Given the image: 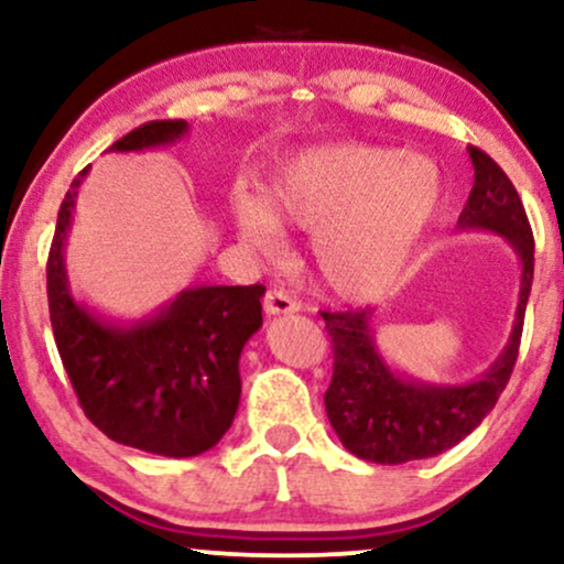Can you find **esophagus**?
I'll return each mask as SVG.
<instances>
[{
  "label": "esophagus",
  "mask_w": 564,
  "mask_h": 564,
  "mask_svg": "<svg viewBox=\"0 0 564 564\" xmlns=\"http://www.w3.org/2000/svg\"><path fill=\"white\" fill-rule=\"evenodd\" d=\"M296 310H300V304L291 300L283 289H270L264 294V313L268 315H289L296 313Z\"/></svg>",
  "instance_id": "34e87169"
}]
</instances>
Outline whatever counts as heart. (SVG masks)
Masks as SVG:
<instances>
[{
  "mask_svg": "<svg viewBox=\"0 0 564 564\" xmlns=\"http://www.w3.org/2000/svg\"><path fill=\"white\" fill-rule=\"evenodd\" d=\"M432 159L368 142L307 148L278 166L264 196L232 206L238 236L273 257L281 225L313 230V262L328 289L368 300L405 273L443 209Z\"/></svg>",
  "mask_w": 564,
  "mask_h": 564,
  "instance_id": "obj_1",
  "label": "heart"
}]
</instances>
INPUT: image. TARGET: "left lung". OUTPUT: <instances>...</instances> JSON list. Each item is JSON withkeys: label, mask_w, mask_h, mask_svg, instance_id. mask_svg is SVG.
<instances>
[{"label": "left lung", "mask_w": 564, "mask_h": 564, "mask_svg": "<svg viewBox=\"0 0 564 564\" xmlns=\"http://www.w3.org/2000/svg\"><path fill=\"white\" fill-rule=\"evenodd\" d=\"M475 185L458 217V230H488L507 238L520 257V296L507 347L488 371L464 384L419 381L387 364L377 347V310L321 313L334 345V377L326 413L352 456L373 464L432 458L471 435L494 411L520 349L522 321L533 286V230L511 180L488 153L469 145Z\"/></svg>", "instance_id": "1"}]
</instances>
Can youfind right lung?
I'll list each match as a JSON object with an SVG mask.
<instances>
[{"label":"right lung","mask_w":564,"mask_h":564,"mask_svg":"<svg viewBox=\"0 0 564 564\" xmlns=\"http://www.w3.org/2000/svg\"><path fill=\"white\" fill-rule=\"evenodd\" d=\"M185 134V121H148L108 153L151 151ZM87 172L89 166L63 198L47 260L57 352L84 413L102 435L156 456H198L215 448L236 419L238 360L262 326L264 286H191L138 321H111L76 300L66 241Z\"/></svg>","instance_id":"1"}]
</instances>
